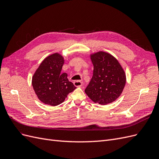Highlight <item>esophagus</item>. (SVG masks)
I'll return each mask as SVG.
<instances>
[{"label":"esophagus","mask_w":159,"mask_h":159,"mask_svg":"<svg viewBox=\"0 0 159 159\" xmlns=\"http://www.w3.org/2000/svg\"><path fill=\"white\" fill-rule=\"evenodd\" d=\"M73 83H74V85L75 86V87H80L83 84L82 82H81L80 80H75Z\"/></svg>","instance_id":"1"}]
</instances>
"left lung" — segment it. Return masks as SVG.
Segmentation results:
<instances>
[{
	"instance_id": "left-lung-1",
	"label": "left lung",
	"mask_w": 159,
	"mask_h": 159,
	"mask_svg": "<svg viewBox=\"0 0 159 159\" xmlns=\"http://www.w3.org/2000/svg\"><path fill=\"white\" fill-rule=\"evenodd\" d=\"M94 66L93 75L85 89L95 103L105 105L119 97L126 83L125 71L111 54L98 52L90 56Z\"/></svg>"
}]
</instances>
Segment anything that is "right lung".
<instances>
[{"label":"right lung","mask_w":159,"mask_h":159,"mask_svg":"<svg viewBox=\"0 0 159 159\" xmlns=\"http://www.w3.org/2000/svg\"><path fill=\"white\" fill-rule=\"evenodd\" d=\"M64 58L54 53L47 57L36 70L32 84L40 101L51 106L60 105L67 95L76 89L67 78V74L61 73Z\"/></svg>","instance_id":"add662e5"}]
</instances>
